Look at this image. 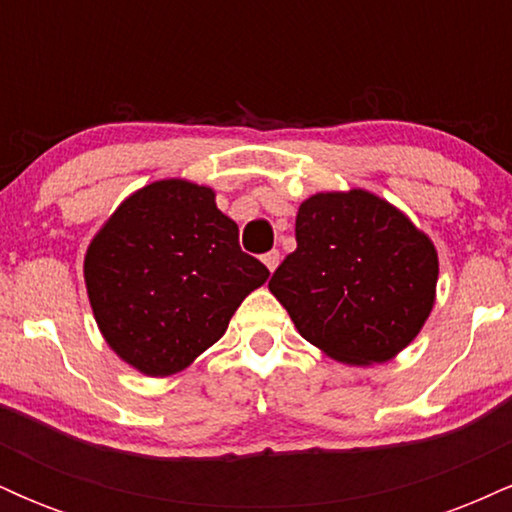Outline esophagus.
Masks as SVG:
<instances>
[{"label": "esophagus", "instance_id": "obj_1", "mask_svg": "<svg viewBox=\"0 0 512 512\" xmlns=\"http://www.w3.org/2000/svg\"><path fill=\"white\" fill-rule=\"evenodd\" d=\"M279 260H281V257H279V250H269L267 255L262 257V262L267 264V269H269V272H274V269L279 267Z\"/></svg>", "mask_w": 512, "mask_h": 512}]
</instances>
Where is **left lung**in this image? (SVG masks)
Wrapping results in <instances>:
<instances>
[{"mask_svg":"<svg viewBox=\"0 0 512 512\" xmlns=\"http://www.w3.org/2000/svg\"><path fill=\"white\" fill-rule=\"evenodd\" d=\"M296 243L269 291L303 339L349 366L414 342L436 303L438 252L402 211L368 190L317 192L298 207Z\"/></svg>","mask_w":512,"mask_h":512,"instance_id":"obj_1","label":"left lung"}]
</instances>
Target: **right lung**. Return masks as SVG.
I'll list each match as a JSON object with an SVG mask.
<instances>
[{
    "label": "right lung",
    "instance_id": "add662e5",
    "mask_svg": "<svg viewBox=\"0 0 512 512\" xmlns=\"http://www.w3.org/2000/svg\"><path fill=\"white\" fill-rule=\"evenodd\" d=\"M269 269L245 255L214 190L156 180L113 211L88 245L84 279L103 339L151 378L190 366L216 344Z\"/></svg>",
    "mask_w": 512,
    "mask_h": 512
}]
</instances>
